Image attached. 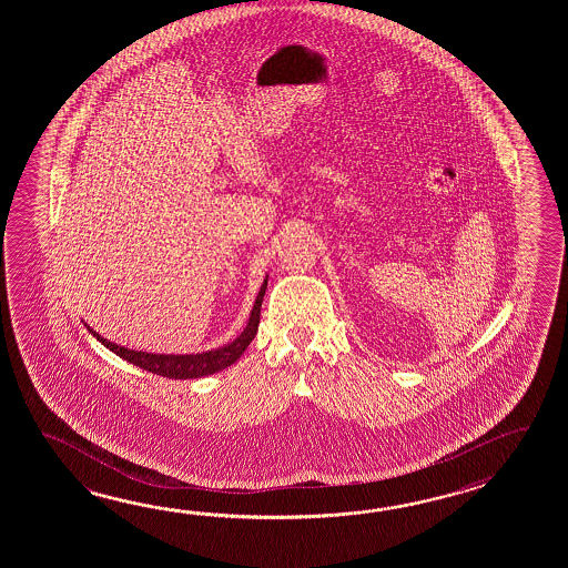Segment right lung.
<instances>
[{"instance_id":"1","label":"right lung","mask_w":568,"mask_h":568,"mask_svg":"<svg viewBox=\"0 0 568 568\" xmlns=\"http://www.w3.org/2000/svg\"><path fill=\"white\" fill-rule=\"evenodd\" d=\"M267 280H264L260 294L255 298L254 308L250 314L247 326L243 328L242 335L235 338L230 345L219 347V349L206 351V353H196V355H156V353H144V351H132L120 347L115 343H109L108 338L101 337L91 326H87L93 335H95L109 351H113L115 355H120L121 359L133 363L138 367H142L145 372L170 377V379H193V377H205V375L217 374L221 369L230 367L231 363L237 362L243 355V351L247 349V345L252 343V338L257 333L260 325V311H262V302L266 294Z\"/></svg>"}]
</instances>
